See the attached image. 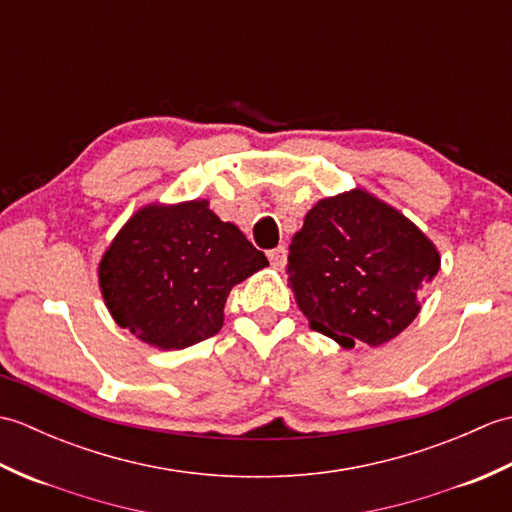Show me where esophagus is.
I'll return each instance as SVG.
<instances>
[{
	"label": "esophagus",
	"instance_id": "1",
	"mask_svg": "<svg viewBox=\"0 0 512 512\" xmlns=\"http://www.w3.org/2000/svg\"><path fill=\"white\" fill-rule=\"evenodd\" d=\"M268 259H270V266L281 270L286 266V259H288V250L286 246H277L273 250H268Z\"/></svg>",
	"mask_w": 512,
	"mask_h": 512
}]
</instances>
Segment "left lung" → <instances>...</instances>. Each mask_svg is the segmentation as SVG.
Masks as SVG:
<instances>
[{
  "instance_id": "8db88e82",
  "label": "left lung",
  "mask_w": 512,
  "mask_h": 512,
  "mask_svg": "<svg viewBox=\"0 0 512 512\" xmlns=\"http://www.w3.org/2000/svg\"><path fill=\"white\" fill-rule=\"evenodd\" d=\"M438 270V250L416 224L354 189L312 206L292 237L286 273L310 328L350 350L405 330Z\"/></svg>"
}]
</instances>
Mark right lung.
<instances>
[{"instance_id":"obj_1","label":"right lung","mask_w":512,"mask_h":512,"mask_svg":"<svg viewBox=\"0 0 512 512\" xmlns=\"http://www.w3.org/2000/svg\"><path fill=\"white\" fill-rule=\"evenodd\" d=\"M268 259L206 200L149 204L132 215L99 264L107 310L160 350H184L222 330L228 292Z\"/></svg>"}]
</instances>
